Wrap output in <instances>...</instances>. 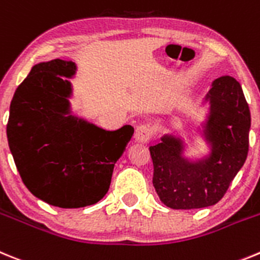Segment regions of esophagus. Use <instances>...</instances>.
<instances>
[{
  "instance_id": "obj_1",
  "label": "esophagus",
  "mask_w": 260,
  "mask_h": 260,
  "mask_svg": "<svg viewBox=\"0 0 260 260\" xmlns=\"http://www.w3.org/2000/svg\"><path fill=\"white\" fill-rule=\"evenodd\" d=\"M153 136V129L150 128V125L147 124H140L139 127L136 128L135 132V139L136 141L139 142H149Z\"/></svg>"
}]
</instances>
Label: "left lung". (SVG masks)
Returning <instances> with one entry per match:
<instances>
[{"label":"left lung","mask_w":260,"mask_h":260,"mask_svg":"<svg viewBox=\"0 0 260 260\" xmlns=\"http://www.w3.org/2000/svg\"><path fill=\"white\" fill-rule=\"evenodd\" d=\"M206 100L210 114L203 135L211 145L209 156L197 162L182 158V141L168 135L149 147L154 188L174 210L202 209L219 202L247 158L251 118L240 83L228 75L220 76Z\"/></svg>","instance_id":"left-lung-1"}]
</instances>
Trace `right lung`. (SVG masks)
I'll return each instance as SVG.
<instances>
[{"mask_svg": "<svg viewBox=\"0 0 260 260\" xmlns=\"http://www.w3.org/2000/svg\"><path fill=\"white\" fill-rule=\"evenodd\" d=\"M71 60L39 63L16 88L8 141L24 185L62 209L94 205L107 193L114 166L133 135L132 125L106 131L70 114Z\"/></svg>", "mask_w": 260, "mask_h": 260, "instance_id": "right-lung-1", "label": "right lung"}]
</instances>
